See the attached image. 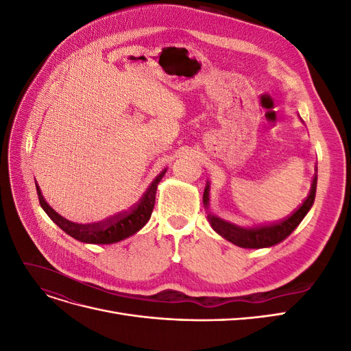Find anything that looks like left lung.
<instances>
[{
    "label": "left lung",
    "mask_w": 351,
    "mask_h": 351,
    "mask_svg": "<svg viewBox=\"0 0 351 351\" xmlns=\"http://www.w3.org/2000/svg\"><path fill=\"white\" fill-rule=\"evenodd\" d=\"M316 184H317V167L315 168V176H313L312 184H311V192L304 199L302 206L289 218H285L278 222H274V224H269V226H258V227L246 228V227H240V226L232 224V222L226 221V219H222V218L212 214V212L209 210V190H210L209 182H206V186H205L204 205L208 212V219L210 222V227L214 228L221 237H224L226 240L231 241L232 244H236V246L244 247V249L271 247L289 237L291 232L297 228V226H299L303 221L307 212L311 210L313 202H315Z\"/></svg>",
    "instance_id": "left-lung-1"
}]
</instances>
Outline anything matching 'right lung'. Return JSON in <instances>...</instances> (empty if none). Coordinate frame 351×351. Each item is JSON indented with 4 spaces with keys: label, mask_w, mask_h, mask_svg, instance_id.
<instances>
[{
    "label": "right lung",
    "mask_w": 351,
    "mask_h": 351,
    "mask_svg": "<svg viewBox=\"0 0 351 351\" xmlns=\"http://www.w3.org/2000/svg\"><path fill=\"white\" fill-rule=\"evenodd\" d=\"M165 173L167 168L162 169L161 174L156 176L151 186L147 187L142 199L137 202L130 210L111 217L110 219L93 222V224H79V222H73L64 217H61L58 212H56L47 204V200L42 196L38 183L35 184L42 209H44L47 212V215L54 221L62 231L67 232L69 236L89 244H112L136 234L137 231L146 226V222L149 221L154 210L158 184L162 180Z\"/></svg>",
    "instance_id": "1"
}]
</instances>
